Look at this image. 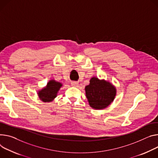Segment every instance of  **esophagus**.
Returning <instances> with one entry per match:
<instances>
[{
  "mask_svg": "<svg viewBox=\"0 0 158 158\" xmlns=\"http://www.w3.org/2000/svg\"><path fill=\"white\" fill-rule=\"evenodd\" d=\"M78 84H79V83L77 81H73V82H71V85H73V86H74V87L77 86V85H78Z\"/></svg>",
  "mask_w": 158,
  "mask_h": 158,
  "instance_id": "34e87169",
  "label": "esophagus"
}]
</instances>
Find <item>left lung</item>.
I'll use <instances>...</instances> for the list:
<instances>
[{
    "label": "left lung",
    "instance_id": "1",
    "mask_svg": "<svg viewBox=\"0 0 158 158\" xmlns=\"http://www.w3.org/2000/svg\"><path fill=\"white\" fill-rule=\"evenodd\" d=\"M85 91L90 106L99 110L110 105L116 95V89L111 83L96 77L91 79L90 84L85 86Z\"/></svg>",
    "mask_w": 158,
    "mask_h": 158
}]
</instances>
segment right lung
<instances>
[{
	"label": "right lung",
	"instance_id": "1",
	"mask_svg": "<svg viewBox=\"0 0 158 158\" xmlns=\"http://www.w3.org/2000/svg\"><path fill=\"white\" fill-rule=\"evenodd\" d=\"M62 85V84L59 82L54 80L50 81L47 86L38 92L39 98L44 102H52Z\"/></svg>",
	"mask_w": 158,
	"mask_h": 158
}]
</instances>
